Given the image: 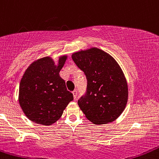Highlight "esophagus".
<instances>
[{"instance_id": "34e87169", "label": "esophagus", "mask_w": 159, "mask_h": 159, "mask_svg": "<svg viewBox=\"0 0 159 159\" xmlns=\"http://www.w3.org/2000/svg\"><path fill=\"white\" fill-rule=\"evenodd\" d=\"M72 94H73V97H74V99L75 100L77 98V91L76 90H74V91L72 92Z\"/></svg>"}]
</instances>
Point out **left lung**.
I'll use <instances>...</instances> for the list:
<instances>
[{"label":"left lung","mask_w":159,"mask_h":159,"mask_svg":"<svg viewBox=\"0 0 159 159\" xmlns=\"http://www.w3.org/2000/svg\"><path fill=\"white\" fill-rule=\"evenodd\" d=\"M71 58L88 81L87 93L78 101L81 110L94 125L114 121L128 99V83L121 68L111 55L97 48L73 53Z\"/></svg>","instance_id":"8db88e82"}]
</instances>
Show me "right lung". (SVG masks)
I'll list each match as a JSON object with an SVG mask.
<instances>
[{
  "instance_id": "add662e5",
  "label": "right lung",
  "mask_w": 159,
  "mask_h": 159,
  "mask_svg": "<svg viewBox=\"0 0 159 159\" xmlns=\"http://www.w3.org/2000/svg\"><path fill=\"white\" fill-rule=\"evenodd\" d=\"M68 58L59 57L56 64L50 57L34 61L21 79L19 102L29 120L43 125H51L62 116L68 104L73 100L60 71Z\"/></svg>"
}]
</instances>
